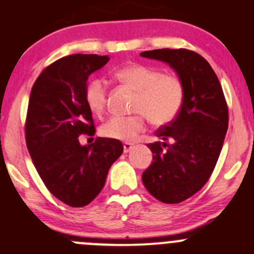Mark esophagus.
I'll list each match as a JSON object with an SVG mask.
<instances>
[{"label": "esophagus", "instance_id": "esophagus-1", "mask_svg": "<svg viewBox=\"0 0 254 254\" xmlns=\"http://www.w3.org/2000/svg\"><path fill=\"white\" fill-rule=\"evenodd\" d=\"M124 153H129L130 150L132 149V144L131 143H124Z\"/></svg>", "mask_w": 254, "mask_h": 254}]
</instances>
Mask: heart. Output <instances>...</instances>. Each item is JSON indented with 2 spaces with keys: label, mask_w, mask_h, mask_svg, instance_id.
Here are the masks:
<instances>
[{
  "label": "heart",
  "mask_w": 254,
  "mask_h": 254,
  "mask_svg": "<svg viewBox=\"0 0 254 254\" xmlns=\"http://www.w3.org/2000/svg\"><path fill=\"white\" fill-rule=\"evenodd\" d=\"M116 79L136 92L130 116H113L100 127V134L111 140L130 141L144 131L148 119L164 127L177 119L186 101L183 81L172 73L144 64H129L115 72ZM85 103L91 113L101 115L106 106V82L94 77L85 86Z\"/></svg>",
  "instance_id": "heart-1"
}]
</instances>
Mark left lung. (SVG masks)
Instances as JSON below:
<instances>
[{"label":"left lung","mask_w":254,"mask_h":254,"mask_svg":"<svg viewBox=\"0 0 254 254\" xmlns=\"http://www.w3.org/2000/svg\"><path fill=\"white\" fill-rule=\"evenodd\" d=\"M140 55L169 64L186 86L179 116L156 131L162 141L148 144L153 162L143 173L154 198L175 204L200 190L212 175L228 129V106L214 70L196 52L159 49Z\"/></svg>","instance_id":"obj_1"}]
</instances>
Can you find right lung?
I'll list each match as a JSON object with an SVG mask.
<instances>
[{"mask_svg":"<svg viewBox=\"0 0 254 254\" xmlns=\"http://www.w3.org/2000/svg\"><path fill=\"white\" fill-rule=\"evenodd\" d=\"M109 60L84 54L61 58L42 70L31 90L25 123L28 153L50 193L73 208L98 196L124 149L106 138L87 146L79 143L80 135L95 134L84 98L86 81Z\"/></svg>","mask_w":254,"mask_h":254,"instance_id":"obj_1","label":"right lung"}]
</instances>
